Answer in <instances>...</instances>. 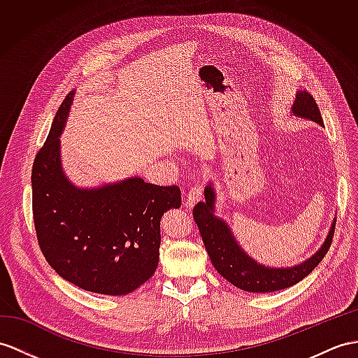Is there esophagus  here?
Instances as JSON below:
<instances>
[{
	"instance_id": "1",
	"label": "esophagus",
	"mask_w": 358,
	"mask_h": 358,
	"mask_svg": "<svg viewBox=\"0 0 358 358\" xmlns=\"http://www.w3.org/2000/svg\"><path fill=\"white\" fill-rule=\"evenodd\" d=\"M203 196V185L202 184H194L189 188L188 194H187V205L188 206H194L200 199Z\"/></svg>"
}]
</instances>
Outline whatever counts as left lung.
<instances>
[{
    "mask_svg": "<svg viewBox=\"0 0 358 358\" xmlns=\"http://www.w3.org/2000/svg\"><path fill=\"white\" fill-rule=\"evenodd\" d=\"M293 113L315 121V123L324 124L317 103L307 91H299L296 94ZM214 197L215 194L213 185H208L205 188V202H199L193 209L194 222L217 272L241 290L252 293H268L298 284L316 268V266L327 255L331 243H333L336 220L333 222L331 231L322 248L299 266L272 268L258 264L237 245L228 224L214 215Z\"/></svg>",
    "mask_w": 358,
    "mask_h": 358,
    "instance_id": "8db88e82",
    "label": "left lung"
}]
</instances>
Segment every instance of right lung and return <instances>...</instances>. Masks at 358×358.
<instances>
[{
	"label": "right lung",
	"instance_id": "add662e5",
	"mask_svg": "<svg viewBox=\"0 0 358 358\" xmlns=\"http://www.w3.org/2000/svg\"><path fill=\"white\" fill-rule=\"evenodd\" d=\"M73 95L60 104L33 162L38 245L64 280L92 293L127 294L158 267L161 217L180 206V189L147 184L141 178L97 189L69 184L60 165L59 135Z\"/></svg>",
	"mask_w": 358,
	"mask_h": 358
}]
</instances>
